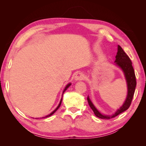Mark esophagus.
I'll use <instances>...</instances> for the list:
<instances>
[{
  "instance_id": "34e87169",
  "label": "esophagus",
  "mask_w": 146,
  "mask_h": 146,
  "mask_svg": "<svg viewBox=\"0 0 146 146\" xmlns=\"http://www.w3.org/2000/svg\"><path fill=\"white\" fill-rule=\"evenodd\" d=\"M84 78V74L82 73H76L75 76V80H83Z\"/></svg>"
}]
</instances>
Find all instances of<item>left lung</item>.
<instances>
[{
	"label": "left lung",
	"mask_w": 146,
	"mask_h": 146,
	"mask_svg": "<svg viewBox=\"0 0 146 146\" xmlns=\"http://www.w3.org/2000/svg\"><path fill=\"white\" fill-rule=\"evenodd\" d=\"M115 58V64L122 71L125 76V80H126L127 88V97L124 102L123 104V105L116 111L114 114L103 115L95 108V106L93 105V102H91L90 97L88 96L87 98L88 102L90 108H91V110H93V111L95 113L96 117L100 118H102V119H111V118L117 117V115L120 114V113L126 111L129 108L131 103L135 91L136 85H137L135 71L133 68L131 61L129 56L126 55V53L123 51L122 48L119 45L118 46V51Z\"/></svg>",
	"instance_id": "8db88e82"
}]
</instances>
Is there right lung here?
<instances>
[{
	"instance_id": "obj_1",
	"label": "right lung",
	"mask_w": 146,
	"mask_h": 146,
	"mask_svg": "<svg viewBox=\"0 0 146 146\" xmlns=\"http://www.w3.org/2000/svg\"><path fill=\"white\" fill-rule=\"evenodd\" d=\"M71 85V83H69V84H68L67 85H66V86L65 87V88H64V91H63V92H62V98H61V100H60V102H59V104H58V106H57V108H56L55 110L53 111H52L51 112L50 114L49 115H47V116H46V117H42V118H47V117H50V116H51L53 114H54V113H55L56 111V110H58V109L60 108V105H61V103H62V96H63V94H64V93L65 92V91L67 90V89L70 87V86Z\"/></svg>"
}]
</instances>
